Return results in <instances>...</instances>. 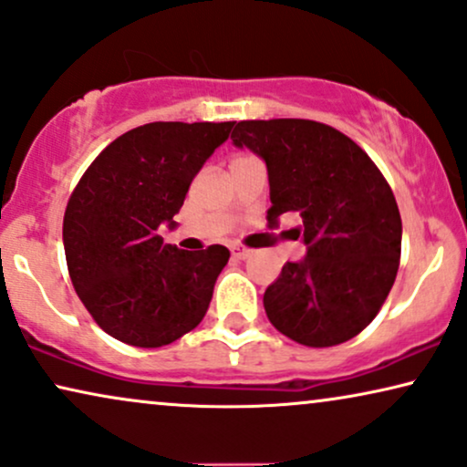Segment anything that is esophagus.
Here are the masks:
<instances>
[{"label": "esophagus", "mask_w": 467, "mask_h": 467, "mask_svg": "<svg viewBox=\"0 0 467 467\" xmlns=\"http://www.w3.org/2000/svg\"><path fill=\"white\" fill-rule=\"evenodd\" d=\"M233 256L237 258V260H247V258L252 256V250H250V247L237 245V247H233Z\"/></svg>", "instance_id": "obj_1"}]
</instances>
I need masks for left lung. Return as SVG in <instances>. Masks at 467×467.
<instances>
[{"label":"left lung","instance_id":"obj_1","mask_svg":"<svg viewBox=\"0 0 467 467\" xmlns=\"http://www.w3.org/2000/svg\"><path fill=\"white\" fill-rule=\"evenodd\" d=\"M230 140L266 161V220L298 213L307 256L265 290L271 325L309 348L344 344L387 301L401 256V215L380 169L352 139L312 119L234 123Z\"/></svg>","mask_w":467,"mask_h":467}]
</instances>
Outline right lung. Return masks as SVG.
<instances>
[{
	"label": "right lung",
	"instance_id": "1",
	"mask_svg": "<svg viewBox=\"0 0 467 467\" xmlns=\"http://www.w3.org/2000/svg\"><path fill=\"white\" fill-rule=\"evenodd\" d=\"M234 121H153L91 161L67 201L64 250L72 285L96 325L136 348H160L201 325L230 252L164 244L161 222Z\"/></svg>",
	"mask_w": 467,
	"mask_h": 467
}]
</instances>
